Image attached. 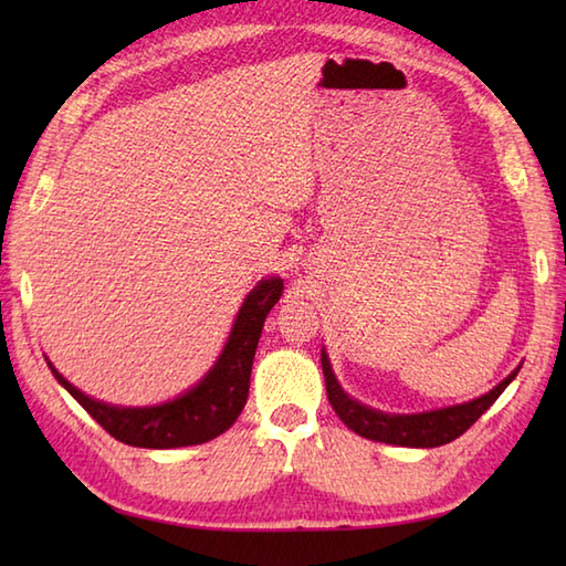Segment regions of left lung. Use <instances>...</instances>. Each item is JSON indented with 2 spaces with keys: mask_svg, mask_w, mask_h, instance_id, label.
Listing matches in <instances>:
<instances>
[{
  "mask_svg": "<svg viewBox=\"0 0 566 566\" xmlns=\"http://www.w3.org/2000/svg\"><path fill=\"white\" fill-rule=\"evenodd\" d=\"M321 367L323 377H326L328 401L333 406V411L340 416L343 423L367 440L401 444V448H440V444H448L454 438H460L464 430L472 428L476 420L482 418V413L499 399L503 389L509 387L521 369L518 367L511 371L499 387H494L484 396H479L474 401L438 408V411L426 413H381L375 411V408L350 399V396L340 389V384L331 369L326 350L321 353Z\"/></svg>",
  "mask_w": 566,
  "mask_h": 566,
  "instance_id": "1",
  "label": "left lung"
}]
</instances>
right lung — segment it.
Wrapping results in <instances>:
<instances>
[{"mask_svg": "<svg viewBox=\"0 0 566 566\" xmlns=\"http://www.w3.org/2000/svg\"><path fill=\"white\" fill-rule=\"evenodd\" d=\"M282 290L284 282L280 276L262 280L240 306L223 353L207 371V377L197 387L160 406L126 408L90 399L87 394L72 387L51 363H48V367H51L53 377L75 396L84 411L97 420L112 438L122 440L124 444L170 450L209 442L231 428L240 411H243L262 323L272 306L280 302Z\"/></svg>", "mask_w": 566, "mask_h": 566, "instance_id": "obj_1", "label": "right lung"}]
</instances>
